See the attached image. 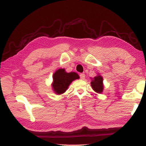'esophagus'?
Returning a JSON list of instances; mask_svg holds the SVG:
<instances>
[{"label": "esophagus", "instance_id": "obj_1", "mask_svg": "<svg viewBox=\"0 0 146 146\" xmlns=\"http://www.w3.org/2000/svg\"><path fill=\"white\" fill-rule=\"evenodd\" d=\"M80 78H81L82 80H84L85 78V75L84 73H81L80 75Z\"/></svg>", "mask_w": 146, "mask_h": 146}]
</instances>
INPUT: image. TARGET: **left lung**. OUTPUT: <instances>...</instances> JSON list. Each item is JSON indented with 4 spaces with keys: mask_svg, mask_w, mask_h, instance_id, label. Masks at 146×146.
<instances>
[{
    "mask_svg": "<svg viewBox=\"0 0 146 146\" xmlns=\"http://www.w3.org/2000/svg\"><path fill=\"white\" fill-rule=\"evenodd\" d=\"M91 86L95 92L98 93V94H102L104 90L103 77L100 75V74H98L94 78H92Z\"/></svg>",
    "mask_w": 146,
    "mask_h": 146,
    "instance_id": "1",
    "label": "left lung"
}]
</instances>
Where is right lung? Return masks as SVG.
I'll return each mask as SVG.
<instances>
[{
    "label": "right lung",
    "mask_w": 146,
    "mask_h": 146,
    "mask_svg": "<svg viewBox=\"0 0 146 146\" xmlns=\"http://www.w3.org/2000/svg\"><path fill=\"white\" fill-rule=\"evenodd\" d=\"M79 78L80 76L76 73H67L64 68H60L56 71L52 75V90L56 94H63L66 91L71 82Z\"/></svg>",
    "instance_id": "add662e5"
}]
</instances>
